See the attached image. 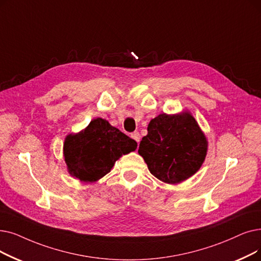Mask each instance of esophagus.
Returning <instances> with one entry per match:
<instances>
[{"instance_id": "34e87169", "label": "esophagus", "mask_w": 261, "mask_h": 261, "mask_svg": "<svg viewBox=\"0 0 261 261\" xmlns=\"http://www.w3.org/2000/svg\"><path fill=\"white\" fill-rule=\"evenodd\" d=\"M131 138L137 142L138 144L140 143V139H141V135H140V133L139 132H133L132 134H131Z\"/></svg>"}]
</instances>
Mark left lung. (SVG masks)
<instances>
[{"mask_svg": "<svg viewBox=\"0 0 261 261\" xmlns=\"http://www.w3.org/2000/svg\"><path fill=\"white\" fill-rule=\"evenodd\" d=\"M147 131L139 153L149 172L163 182H182L205 161L208 142L190 112L175 115L163 113L150 120Z\"/></svg>", "mask_w": 261, "mask_h": 261, "instance_id": "1", "label": "left lung"}]
</instances>
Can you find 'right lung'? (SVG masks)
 Wrapping results in <instances>:
<instances>
[{
	"label": "right lung",
	"instance_id": "obj_1",
	"mask_svg": "<svg viewBox=\"0 0 261 261\" xmlns=\"http://www.w3.org/2000/svg\"><path fill=\"white\" fill-rule=\"evenodd\" d=\"M138 143L96 118L81 132L68 134L64 142V156L68 172L83 182H95L111 172L122 154L137 149Z\"/></svg>",
	"mask_w": 261,
	"mask_h": 261
}]
</instances>
